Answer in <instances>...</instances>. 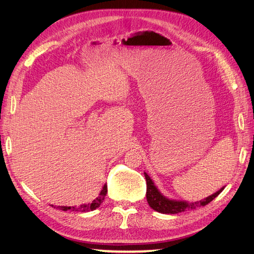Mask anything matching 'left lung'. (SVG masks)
<instances>
[{"instance_id": "obj_1", "label": "left lung", "mask_w": 254, "mask_h": 254, "mask_svg": "<svg viewBox=\"0 0 254 254\" xmlns=\"http://www.w3.org/2000/svg\"><path fill=\"white\" fill-rule=\"evenodd\" d=\"M145 179H146V198H147V202L151 209L155 211L162 213V214H177L181 213L187 210H194L196 207L206 205L210 203L214 198H216L225 188H221L216 193L213 195L204 198L203 200L196 201V202H187V201H180V200H174V199H168L165 196L160 193V190L155 186V183L150 179V177L144 173Z\"/></svg>"}]
</instances>
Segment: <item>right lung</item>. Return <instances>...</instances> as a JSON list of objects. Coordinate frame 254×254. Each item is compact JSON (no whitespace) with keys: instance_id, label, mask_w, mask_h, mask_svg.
Instances as JSON below:
<instances>
[{"instance_id":"obj_1","label":"right lung","mask_w":254,"mask_h":254,"mask_svg":"<svg viewBox=\"0 0 254 254\" xmlns=\"http://www.w3.org/2000/svg\"><path fill=\"white\" fill-rule=\"evenodd\" d=\"M106 194H107V186L105 184L103 190H101V193H99L98 197L95 198L93 201H92L91 203H88V204H81L80 206H57L56 209H59L61 211H76V212H90V211H93L95 209H97V207L101 205L104 201V199L106 197ZM53 206V205H52Z\"/></svg>"}]
</instances>
